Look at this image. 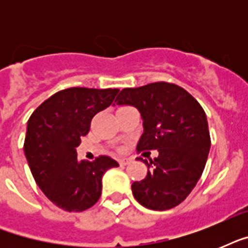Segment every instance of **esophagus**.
Segmentation results:
<instances>
[{"label": "esophagus", "instance_id": "34e87169", "mask_svg": "<svg viewBox=\"0 0 248 248\" xmlns=\"http://www.w3.org/2000/svg\"><path fill=\"white\" fill-rule=\"evenodd\" d=\"M128 163H131V159H128V158L120 159V165L121 166H126V165H128Z\"/></svg>", "mask_w": 248, "mask_h": 248}]
</instances>
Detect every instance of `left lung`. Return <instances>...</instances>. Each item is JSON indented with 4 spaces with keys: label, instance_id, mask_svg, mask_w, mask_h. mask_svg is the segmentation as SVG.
<instances>
[{
    "label": "left lung",
    "instance_id": "1",
    "mask_svg": "<svg viewBox=\"0 0 248 248\" xmlns=\"http://www.w3.org/2000/svg\"><path fill=\"white\" fill-rule=\"evenodd\" d=\"M116 101L141 114L144 132L136 151H158L149 162L139 157L148 173L132 183L135 200L155 211L180 204L200 180L211 147L203 108L186 90L169 82L124 89Z\"/></svg>",
    "mask_w": 248,
    "mask_h": 248
}]
</instances>
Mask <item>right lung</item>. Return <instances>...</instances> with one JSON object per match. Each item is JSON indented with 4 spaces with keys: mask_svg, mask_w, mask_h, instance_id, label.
I'll return each instance as SVG.
<instances>
[{
    "mask_svg": "<svg viewBox=\"0 0 248 248\" xmlns=\"http://www.w3.org/2000/svg\"><path fill=\"white\" fill-rule=\"evenodd\" d=\"M118 89L71 87L45 100L29 117L24 153L37 185L65 211H85L101 196V177L118 167L107 155L78 161L76 148L90 131L93 117L112 104Z\"/></svg>",
    "mask_w": 248,
    "mask_h": 248,
    "instance_id": "right-lung-1",
    "label": "right lung"
}]
</instances>
